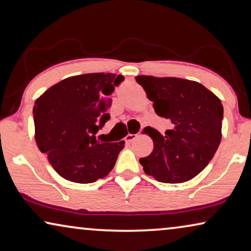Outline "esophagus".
Returning <instances> with one entry per match:
<instances>
[{"instance_id":"esophagus-1","label":"esophagus","mask_w":251,"mask_h":251,"mask_svg":"<svg viewBox=\"0 0 251 251\" xmlns=\"http://www.w3.org/2000/svg\"><path fill=\"white\" fill-rule=\"evenodd\" d=\"M136 137H137V134H128V135L125 137V141L127 143H130V142H133Z\"/></svg>"}]
</instances>
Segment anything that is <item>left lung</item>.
<instances>
[{"mask_svg": "<svg viewBox=\"0 0 251 251\" xmlns=\"http://www.w3.org/2000/svg\"><path fill=\"white\" fill-rule=\"evenodd\" d=\"M135 78L153 101L156 115L173 124L163 135L152 127L145 128L154 148L140 159L144 173L166 184L190 180L207 166L221 142V100L195 81L148 75Z\"/></svg>", "mask_w": 251, "mask_h": 251, "instance_id": "obj_1", "label": "left lung"}]
</instances>
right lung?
I'll list each match as a JSON object with an SVG mask.
<instances>
[{"label":"right lung","instance_id":"add662e5","mask_svg":"<svg viewBox=\"0 0 251 251\" xmlns=\"http://www.w3.org/2000/svg\"><path fill=\"white\" fill-rule=\"evenodd\" d=\"M123 81L113 73L82 74L58 82L37 99L36 143L66 180L90 184L113 170L125 142H98L96 134L109 121V96Z\"/></svg>","mask_w":251,"mask_h":251}]
</instances>
